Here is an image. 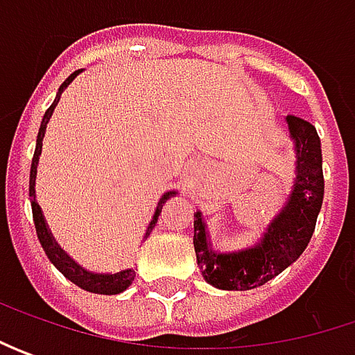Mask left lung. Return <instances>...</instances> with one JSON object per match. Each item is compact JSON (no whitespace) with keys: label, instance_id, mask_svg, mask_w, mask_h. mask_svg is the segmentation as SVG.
Masks as SVG:
<instances>
[{"label":"left lung","instance_id":"obj_1","mask_svg":"<svg viewBox=\"0 0 355 355\" xmlns=\"http://www.w3.org/2000/svg\"><path fill=\"white\" fill-rule=\"evenodd\" d=\"M284 130L294 150L293 185L252 245L237 251L215 249L203 213L193 211L199 272L215 288L251 291L263 286L293 265L310 243L324 199L320 138L316 128L302 118L286 116Z\"/></svg>","mask_w":355,"mask_h":355}]
</instances>
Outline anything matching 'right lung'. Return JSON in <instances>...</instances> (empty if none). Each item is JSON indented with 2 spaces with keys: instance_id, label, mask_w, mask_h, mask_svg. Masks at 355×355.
<instances>
[{
  "instance_id": "1",
  "label": "right lung",
  "mask_w": 355,
  "mask_h": 355,
  "mask_svg": "<svg viewBox=\"0 0 355 355\" xmlns=\"http://www.w3.org/2000/svg\"><path fill=\"white\" fill-rule=\"evenodd\" d=\"M80 73H83V69H78V71H75L73 75H69V78H67L61 87H59L55 101H53V104L49 106L47 112H45V116H43V120H41L39 134H37V142H35V154H33V159H31V171H29V199H31V211H33L37 237H39V243H41V247H43L45 254L49 257V261L57 266V270H61L62 277H67L71 282H75L76 286H80L83 291H87V293H94V294H108V296H110V294L124 293L130 284H132L134 277H136V270H134V268H122V270H118V272H94V270H89V268H85L83 265H78L75 259H73V257H71V254L64 251L61 245L57 243V239L53 237V233H51V229H49L47 225V219H45V215H43V209H41V205L37 203V198H35L37 166H39L41 152H43V138H45V132H47L49 120H51L53 112H55V106H57L59 101H61V94L64 92V89H67V87H69V85H71V83H73ZM175 196H178V189H170V191H166V193L159 198L156 209H154V215H152L150 223H148V227H146V233H144L142 241H146V239L150 237L152 229L156 227L157 217H159V213H162L164 203H166L170 198H175Z\"/></svg>"
}]
</instances>
